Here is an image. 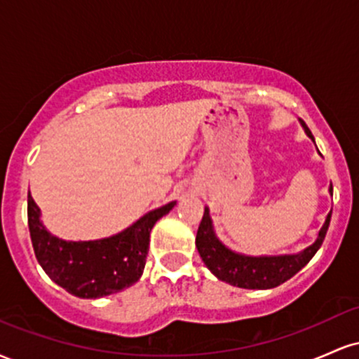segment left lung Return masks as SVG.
I'll use <instances>...</instances> for the list:
<instances>
[{"instance_id": "1", "label": "left lung", "mask_w": 359, "mask_h": 359, "mask_svg": "<svg viewBox=\"0 0 359 359\" xmlns=\"http://www.w3.org/2000/svg\"><path fill=\"white\" fill-rule=\"evenodd\" d=\"M304 131L309 138L314 142V137L309 131L306 123L299 119ZM329 192L332 196V185L329 187ZM331 212L325 216L323 228L317 233L316 241L309 245L299 253L290 255H243L222 243L214 231V224L209 214V208H204V216L201 221L199 229H197L196 246L203 258L204 265L211 270L214 277H217L222 282L229 285L240 288H251V290H266V288H275L287 282L288 278L294 277L297 271L311 262L312 257L317 253V250L323 245L325 233H327L329 222H331Z\"/></svg>"}]
</instances>
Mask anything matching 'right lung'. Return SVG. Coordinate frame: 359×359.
Wrapping results in <instances>:
<instances>
[{"instance_id": "obj_1", "label": "right lung", "mask_w": 359, "mask_h": 359, "mask_svg": "<svg viewBox=\"0 0 359 359\" xmlns=\"http://www.w3.org/2000/svg\"><path fill=\"white\" fill-rule=\"evenodd\" d=\"M175 204L177 201H172L147 212L113 236L67 241L45 228L39 205L28 196V228L35 257L45 273L76 297L100 299L116 294L142 277L151 228Z\"/></svg>"}]
</instances>
